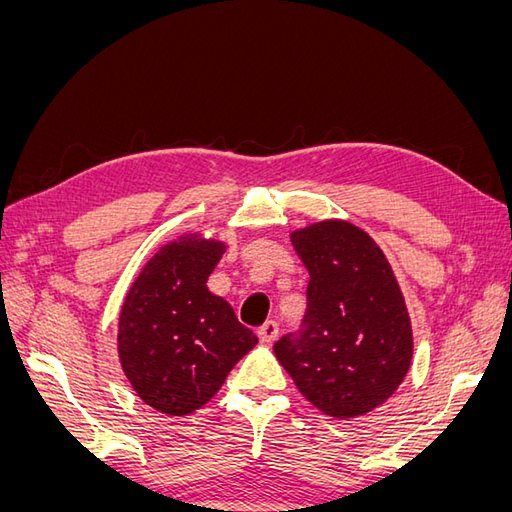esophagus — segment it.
<instances>
[{
	"label": "esophagus",
	"mask_w": 512,
	"mask_h": 512,
	"mask_svg": "<svg viewBox=\"0 0 512 512\" xmlns=\"http://www.w3.org/2000/svg\"><path fill=\"white\" fill-rule=\"evenodd\" d=\"M277 335H280V324H277L275 320H267L262 327L258 329V337L262 344H271L277 339Z\"/></svg>",
	"instance_id": "esophagus-1"
}]
</instances>
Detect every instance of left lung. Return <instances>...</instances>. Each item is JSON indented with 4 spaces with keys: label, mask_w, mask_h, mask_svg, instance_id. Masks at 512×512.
I'll return each instance as SVG.
<instances>
[{
    "label": "left lung",
    "mask_w": 512,
    "mask_h": 512,
    "mask_svg": "<svg viewBox=\"0 0 512 512\" xmlns=\"http://www.w3.org/2000/svg\"><path fill=\"white\" fill-rule=\"evenodd\" d=\"M309 273L299 331L273 346L324 414L352 418L389 399L412 361V327L389 260L367 232L327 220L292 232Z\"/></svg>",
    "instance_id": "left-lung-1"
}]
</instances>
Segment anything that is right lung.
Wrapping results in <instances>:
<instances>
[{"label":"right lung","mask_w":512,"mask_h":512,"mask_svg":"<svg viewBox=\"0 0 512 512\" xmlns=\"http://www.w3.org/2000/svg\"><path fill=\"white\" fill-rule=\"evenodd\" d=\"M218 241L181 237L136 277L119 316V361L145 404L170 416L205 406L258 337L207 288Z\"/></svg>","instance_id":"obj_1"}]
</instances>
